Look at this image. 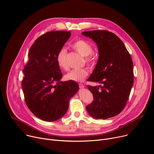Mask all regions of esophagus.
Segmentation results:
<instances>
[{
  "label": "esophagus",
  "mask_w": 154,
  "mask_h": 154,
  "mask_svg": "<svg viewBox=\"0 0 154 154\" xmlns=\"http://www.w3.org/2000/svg\"><path fill=\"white\" fill-rule=\"evenodd\" d=\"M79 87H80V88H83L85 87V85H84V84H79Z\"/></svg>",
  "instance_id": "1"
}]
</instances>
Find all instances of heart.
<instances>
[{
  "label": "heart",
  "instance_id": "1",
  "mask_svg": "<svg viewBox=\"0 0 154 154\" xmlns=\"http://www.w3.org/2000/svg\"><path fill=\"white\" fill-rule=\"evenodd\" d=\"M73 48L79 54L85 57V62L87 64H92L94 61L92 55L93 47L92 45L85 40H79L72 44ZM67 51L65 47H62L57 55L56 61L58 66L62 70L68 69V64L67 62ZM88 72L85 69H74L69 72L65 76L66 80H72L74 82H82L87 77Z\"/></svg>",
  "mask_w": 154,
  "mask_h": 154
}]
</instances>
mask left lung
<instances>
[{
  "label": "left lung",
  "mask_w": 154,
  "mask_h": 154,
  "mask_svg": "<svg viewBox=\"0 0 154 154\" xmlns=\"http://www.w3.org/2000/svg\"><path fill=\"white\" fill-rule=\"evenodd\" d=\"M82 34L96 43L99 54L88 80L100 85H88L94 100L86 109L97 119L114 117L124 109L133 85L131 56L122 40L110 32L91 30L83 32Z\"/></svg>",
  "instance_id": "obj_1"
}]
</instances>
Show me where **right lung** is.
<instances>
[{
    "label": "right lung",
    "mask_w": 154,
    "mask_h": 154,
    "mask_svg": "<svg viewBox=\"0 0 154 154\" xmlns=\"http://www.w3.org/2000/svg\"><path fill=\"white\" fill-rule=\"evenodd\" d=\"M70 36V32L62 30L40 36L30 48L23 70L22 88L27 106L46 122H54L66 114L70 98L79 91L76 82L60 81L62 74L56 61L57 55Z\"/></svg>",
    "instance_id": "1"
}]
</instances>
